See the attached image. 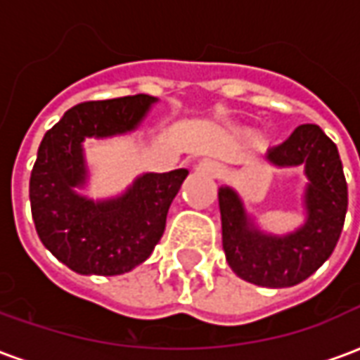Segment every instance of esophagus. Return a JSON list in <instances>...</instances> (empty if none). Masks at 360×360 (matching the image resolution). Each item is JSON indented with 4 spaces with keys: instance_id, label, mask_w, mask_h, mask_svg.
<instances>
[{
    "instance_id": "obj_1",
    "label": "esophagus",
    "mask_w": 360,
    "mask_h": 360,
    "mask_svg": "<svg viewBox=\"0 0 360 360\" xmlns=\"http://www.w3.org/2000/svg\"><path fill=\"white\" fill-rule=\"evenodd\" d=\"M196 172L202 173V175H212V177H218L219 173H221V167L216 162H212V160H204L200 164L196 165Z\"/></svg>"
}]
</instances>
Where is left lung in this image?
Wrapping results in <instances>:
<instances>
[{
    "instance_id": "1",
    "label": "left lung",
    "mask_w": 360,
    "mask_h": 360,
    "mask_svg": "<svg viewBox=\"0 0 360 360\" xmlns=\"http://www.w3.org/2000/svg\"><path fill=\"white\" fill-rule=\"evenodd\" d=\"M266 160L276 167L304 165V224L293 233L260 231L231 187H219L221 243L231 270L260 287H291L324 264L340 241L347 214V181L340 152L318 125H301Z\"/></svg>"
}]
</instances>
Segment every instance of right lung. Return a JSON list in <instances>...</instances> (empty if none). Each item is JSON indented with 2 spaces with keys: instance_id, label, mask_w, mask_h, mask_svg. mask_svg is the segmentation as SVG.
Returning a JSON list of instances; mask_svg holds the SVG:
<instances>
[{
  "instance_id": "obj_1",
  "label": "right lung",
  "mask_w": 360,
  "mask_h": 360,
  "mask_svg": "<svg viewBox=\"0 0 360 360\" xmlns=\"http://www.w3.org/2000/svg\"><path fill=\"white\" fill-rule=\"evenodd\" d=\"M156 102L154 96L136 94L79 103L44 134L30 173L32 219L44 247L77 274L131 271L164 235L187 169L142 173L123 195L105 200L77 193L89 179L82 141L131 133Z\"/></svg>"
}]
</instances>
